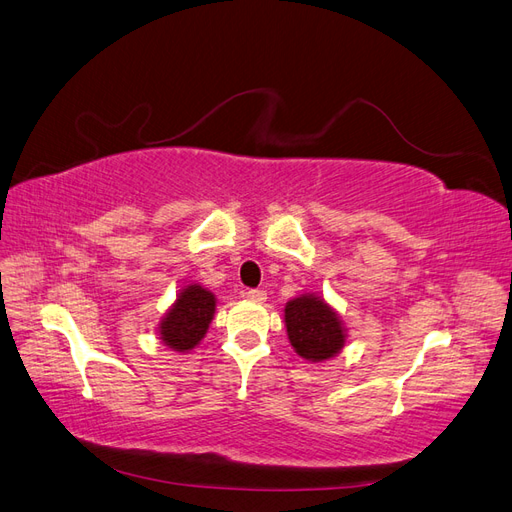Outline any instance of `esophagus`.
Masks as SVG:
<instances>
[{"mask_svg": "<svg viewBox=\"0 0 512 512\" xmlns=\"http://www.w3.org/2000/svg\"><path fill=\"white\" fill-rule=\"evenodd\" d=\"M248 300H253V302H266V298H268V294L264 289H248L246 294H244Z\"/></svg>", "mask_w": 512, "mask_h": 512, "instance_id": "34e87169", "label": "esophagus"}]
</instances>
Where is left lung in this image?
Segmentation results:
<instances>
[{"label":"left lung","mask_w":512,"mask_h":512,"mask_svg":"<svg viewBox=\"0 0 512 512\" xmlns=\"http://www.w3.org/2000/svg\"><path fill=\"white\" fill-rule=\"evenodd\" d=\"M285 326L289 343L304 360L324 362L337 356L345 345V328L339 315L313 294L287 302Z\"/></svg>","instance_id":"left-lung-1"}]
</instances>
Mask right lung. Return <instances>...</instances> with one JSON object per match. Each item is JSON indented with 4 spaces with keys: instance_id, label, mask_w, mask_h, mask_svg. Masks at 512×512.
I'll return each instance as SVG.
<instances>
[{
    "instance_id": "1",
    "label": "right lung",
    "mask_w": 512,
    "mask_h": 512,
    "mask_svg": "<svg viewBox=\"0 0 512 512\" xmlns=\"http://www.w3.org/2000/svg\"><path fill=\"white\" fill-rule=\"evenodd\" d=\"M216 298L201 285H186L169 313L160 321V341L173 352H188L206 337L214 317Z\"/></svg>"
}]
</instances>
